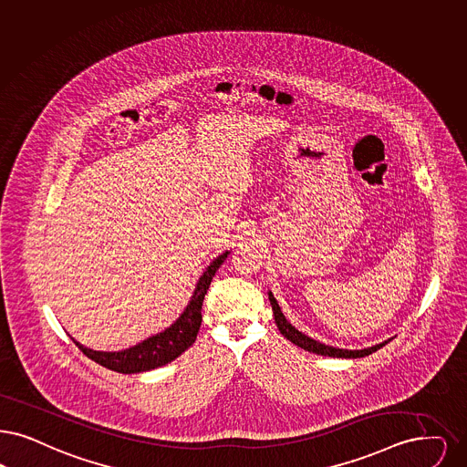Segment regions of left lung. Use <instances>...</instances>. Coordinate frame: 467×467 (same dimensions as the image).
Segmentation results:
<instances>
[{
	"label": "left lung",
	"mask_w": 467,
	"mask_h": 467,
	"mask_svg": "<svg viewBox=\"0 0 467 467\" xmlns=\"http://www.w3.org/2000/svg\"><path fill=\"white\" fill-rule=\"evenodd\" d=\"M267 296H269V302H271V307H273V313H275V321H276V327H278L281 336L286 337L290 342H294L304 351H309V353H315V355L330 356V358H353L355 359V358H365V356L372 355L377 349H380L382 346L391 342V338H388V340H384L380 344H375V346L367 348V349H340V348H334V346H327L319 340H315V338L302 334L292 323H288L285 315L281 313L278 300L275 299L273 292H267Z\"/></svg>",
	"instance_id": "8db88e82"
}]
</instances>
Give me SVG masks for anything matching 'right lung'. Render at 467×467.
<instances>
[{"instance_id":"obj_1","label":"right lung","mask_w":467,"mask_h":467,"mask_svg":"<svg viewBox=\"0 0 467 467\" xmlns=\"http://www.w3.org/2000/svg\"><path fill=\"white\" fill-rule=\"evenodd\" d=\"M229 252L221 254L217 259L210 262L205 273L200 276L196 288L187 302L186 309L163 332L150 336L123 351H94L85 348L73 337V342L81 349V353L94 359L95 363L118 373H139L154 370L158 367L168 365L175 358L182 355L196 340L200 325H202V306L206 290L213 280L217 269L227 259Z\"/></svg>"}]
</instances>
